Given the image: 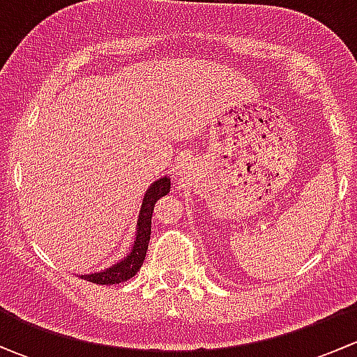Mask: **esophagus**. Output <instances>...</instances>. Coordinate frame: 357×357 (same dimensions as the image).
I'll list each match as a JSON object with an SVG mask.
<instances>
[{"mask_svg":"<svg viewBox=\"0 0 357 357\" xmlns=\"http://www.w3.org/2000/svg\"><path fill=\"white\" fill-rule=\"evenodd\" d=\"M178 171H179V167H178Z\"/></svg>","mask_w":357,"mask_h":357,"instance_id":"1","label":"esophagus"}]
</instances>
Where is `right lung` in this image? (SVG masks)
Here are the masks:
<instances>
[{
  "label": "right lung",
  "instance_id": "1",
  "mask_svg": "<svg viewBox=\"0 0 357 357\" xmlns=\"http://www.w3.org/2000/svg\"><path fill=\"white\" fill-rule=\"evenodd\" d=\"M169 190H171V178L169 176L158 178L157 181H153L149 186V190L145 192V197H143L142 207H139L138 221H136L135 229V240H132L128 254L121 261L109 266V268L102 269V271L81 275L82 280H88V282L96 283V285H115V283H122L126 280L132 278L139 271L143 261H145L146 250H149L150 233H152L153 207H155V202L160 197L167 195Z\"/></svg>",
  "mask_w": 357,
  "mask_h": 357
}]
</instances>
